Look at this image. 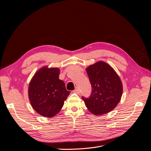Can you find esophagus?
Listing matches in <instances>:
<instances>
[{
    "mask_svg": "<svg viewBox=\"0 0 151 151\" xmlns=\"http://www.w3.org/2000/svg\"><path fill=\"white\" fill-rule=\"evenodd\" d=\"M73 93H75L76 94H80V90H79L78 89H76L75 90L73 91Z\"/></svg>",
    "mask_w": 151,
    "mask_h": 151,
    "instance_id": "34e87169",
    "label": "esophagus"
}]
</instances>
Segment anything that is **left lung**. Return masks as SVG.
Returning <instances> with one entry per match:
<instances>
[{"label":"left lung","mask_w":151,"mask_h":151,"mask_svg":"<svg viewBox=\"0 0 151 151\" xmlns=\"http://www.w3.org/2000/svg\"><path fill=\"white\" fill-rule=\"evenodd\" d=\"M92 86L89 98L82 97L89 111L96 116L108 113L115 108L122 94V84L114 70L100 61L86 68Z\"/></svg>","instance_id":"left-lung-1"}]
</instances>
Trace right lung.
Returning a JSON list of instances; mask_svg holds the SVG:
<instances>
[{"mask_svg":"<svg viewBox=\"0 0 151 151\" xmlns=\"http://www.w3.org/2000/svg\"><path fill=\"white\" fill-rule=\"evenodd\" d=\"M59 73L58 68L44 67L37 71L29 83L30 104L42 116L52 117L59 113L70 93L59 78Z\"/></svg>","mask_w":151,"mask_h":151,"instance_id":"add662e5","label":"right lung"}]
</instances>
